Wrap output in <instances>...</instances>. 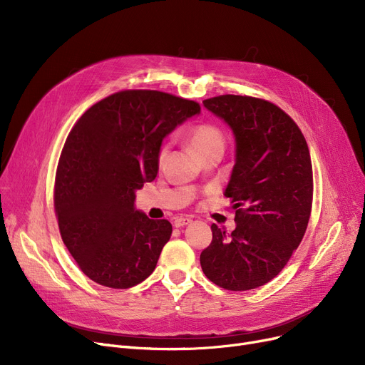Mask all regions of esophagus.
I'll use <instances>...</instances> for the list:
<instances>
[{
    "instance_id": "1",
    "label": "esophagus",
    "mask_w": 365,
    "mask_h": 365,
    "mask_svg": "<svg viewBox=\"0 0 365 365\" xmlns=\"http://www.w3.org/2000/svg\"><path fill=\"white\" fill-rule=\"evenodd\" d=\"M190 222H192V220H190L189 217L180 216V217H176V219H175V222H173V225H175L176 227H182V226H185V225H189Z\"/></svg>"
}]
</instances>
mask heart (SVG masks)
Returning <instances> with one entry per match:
<instances>
[{
    "label": "heart",
    "instance_id": "1",
    "mask_svg": "<svg viewBox=\"0 0 365 365\" xmlns=\"http://www.w3.org/2000/svg\"><path fill=\"white\" fill-rule=\"evenodd\" d=\"M189 145L195 152V155H202V153L213 150V149H223L225 139L222 131L212 124H201L197 125L189 134ZM167 148H163L160 152V160L165 157Z\"/></svg>",
    "mask_w": 365,
    "mask_h": 365
}]
</instances>
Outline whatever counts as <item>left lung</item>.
Returning <instances> with one entry per match:
<instances>
[{
    "instance_id": "left-lung-1",
    "label": "left lung",
    "mask_w": 365,
    "mask_h": 365,
    "mask_svg": "<svg viewBox=\"0 0 365 365\" xmlns=\"http://www.w3.org/2000/svg\"><path fill=\"white\" fill-rule=\"evenodd\" d=\"M202 103L234 134L235 164L223 194L237 210L231 235L212 225L202 272L226 290L257 289L282 271L308 227L309 149L296 123L271 102L225 94Z\"/></svg>"
}]
</instances>
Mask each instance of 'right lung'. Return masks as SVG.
Returning a JSON list of instances; mask_svg holds the SVG:
<instances>
[{"mask_svg":"<svg viewBox=\"0 0 365 365\" xmlns=\"http://www.w3.org/2000/svg\"><path fill=\"white\" fill-rule=\"evenodd\" d=\"M201 112L155 90H125L93 105L65 142L54 207L80 269L110 289H130L155 269L171 223L136 208V190L158 175L164 138Z\"/></svg>","mask_w":365,"mask_h":365,"instance_id":"add662e5","label":"right lung"}]
</instances>
